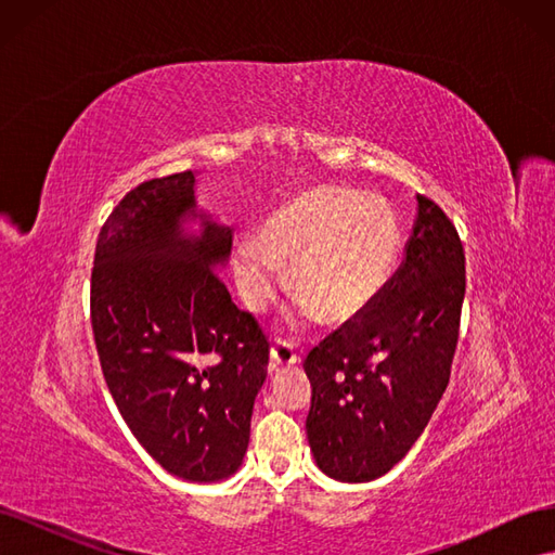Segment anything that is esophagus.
Returning <instances> with one entry per match:
<instances>
[{"instance_id":"obj_1","label":"esophagus","mask_w":555,"mask_h":555,"mask_svg":"<svg viewBox=\"0 0 555 555\" xmlns=\"http://www.w3.org/2000/svg\"><path fill=\"white\" fill-rule=\"evenodd\" d=\"M271 359H273V367H292L300 363V354L294 349V345L280 338L271 347Z\"/></svg>"}]
</instances>
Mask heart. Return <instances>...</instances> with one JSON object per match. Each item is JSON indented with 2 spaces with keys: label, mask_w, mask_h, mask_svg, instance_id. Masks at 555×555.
<instances>
[{
  "label": "heart",
  "mask_w": 555,
  "mask_h": 555,
  "mask_svg": "<svg viewBox=\"0 0 555 555\" xmlns=\"http://www.w3.org/2000/svg\"><path fill=\"white\" fill-rule=\"evenodd\" d=\"M400 243L398 220L384 201L319 184L280 206L263 233L241 241L233 266L249 310L273 304L287 287L284 263H292L298 314L347 324L386 289Z\"/></svg>",
  "instance_id": "b5f03b06"
}]
</instances>
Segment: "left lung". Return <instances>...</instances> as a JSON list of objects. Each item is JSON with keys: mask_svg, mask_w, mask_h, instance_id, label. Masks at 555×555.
Wrapping results in <instances>:
<instances>
[{"mask_svg": "<svg viewBox=\"0 0 555 555\" xmlns=\"http://www.w3.org/2000/svg\"><path fill=\"white\" fill-rule=\"evenodd\" d=\"M405 261L375 304L314 347L308 442L322 473L371 481L412 449L438 408L456 354L465 298L459 231L418 194Z\"/></svg>", "mask_w": 555, "mask_h": 555, "instance_id": "1", "label": "left lung"}]
</instances>
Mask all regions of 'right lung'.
<instances>
[{"mask_svg": "<svg viewBox=\"0 0 555 555\" xmlns=\"http://www.w3.org/2000/svg\"><path fill=\"white\" fill-rule=\"evenodd\" d=\"M194 173L153 178L125 194L99 231L90 319L108 391L133 438L166 473L220 481L236 473L266 379L268 340L231 300L217 266L233 231L204 212Z\"/></svg>", "mask_w": 555, "mask_h": 555, "instance_id": "right-lung-1", "label": "right lung"}]
</instances>
